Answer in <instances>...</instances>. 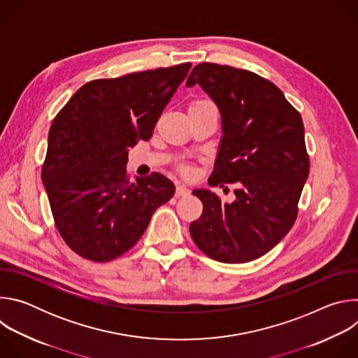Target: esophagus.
Listing matches in <instances>:
<instances>
[{
  "label": "esophagus",
  "mask_w": 358,
  "mask_h": 358,
  "mask_svg": "<svg viewBox=\"0 0 358 358\" xmlns=\"http://www.w3.org/2000/svg\"><path fill=\"white\" fill-rule=\"evenodd\" d=\"M189 195V189L184 184H178L176 187V196H187Z\"/></svg>",
  "instance_id": "34e87169"
}]
</instances>
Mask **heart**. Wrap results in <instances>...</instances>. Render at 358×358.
Masks as SVG:
<instances>
[{"instance_id":"b5f03b06","label":"heart","mask_w":358,"mask_h":358,"mask_svg":"<svg viewBox=\"0 0 358 358\" xmlns=\"http://www.w3.org/2000/svg\"><path fill=\"white\" fill-rule=\"evenodd\" d=\"M185 171H187V170H185Z\"/></svg>"}]
</instances>
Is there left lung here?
<instances>
[{
  "mask_svg": "<svg viewBox=\"0 0 358 358\" xmlns=\"http://www.w3.org/2000/svg\"><path fill=\"white\" fill-rule=\"evenodd\" d=\"M196 83L222 119L224 136L208 184H236V198L224 203L215 192L192 191L203 208L189 234L211 259H258L297 218L310 169L301 116L276 85L250 71L202 62L187 79L188 87Z\"/></svg>",
  "mask_w": 358,
  "mask_h": 358,
  "instance_id": "1",
  "label": "left lung"
}]
</instances>
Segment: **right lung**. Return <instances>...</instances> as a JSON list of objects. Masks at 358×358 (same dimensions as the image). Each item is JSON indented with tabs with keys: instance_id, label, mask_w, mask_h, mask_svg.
Here are the masks:
<instances>
[{
	"instance_id": "right-lung-1",
	"label": "right lung",
	"mask_w": 358,
	"mask_h": 358,
	"mask_svg": "<svg viewBox=\"0 0 358 358\" xmlns=\"http://www.w3.org/2000/svg\"><path fill=\"white\" fill-rule=\"evenodd\" d=\"M191 64L85 83L49 129L42 181L55 227L79 257L109 262L133 248L174 195L160 173L129 181V147L148 140Z\"/></svg>"
}]
</instances>
